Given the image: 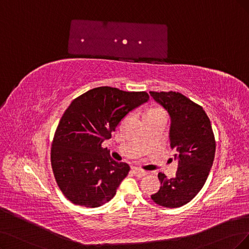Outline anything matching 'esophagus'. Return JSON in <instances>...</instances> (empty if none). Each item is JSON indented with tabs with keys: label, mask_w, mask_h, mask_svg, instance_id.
Returning <instances> with one entry per match:
<instances>
[{
	"label": "esophagus",
	"mask_w": 249,
	"mask_h": 249,
	"mask_svg": "<svg viewBox=\"0 0 249 249\" xmlns=\"http://www.w3.org/2000/svg\"><path fill=\"white\" fill-rule=\"evenodd\" d=\"M132 171H133V173H134V176L139 177V178H142V177L146 176V172L143 171V170H142V169H140V168H133Z\"/></svg>",
	"instance_id": "esophagus-1"
}]
</instances>
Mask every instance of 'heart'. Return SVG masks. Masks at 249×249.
Returning a JSON list of instances; mask_svg holds the SVG:
<instances>
[{
    "mask_svg": "<svg viewBox=\"0 0 249 249\" xmlns=\"http://www.w3.org/2000/svg\"><path fill=\"white\" fill-rule=\"evenodd\" d=\"M148 114H165V112L161 108H154V109L150 110ZM165 115H166V114H165Z\"/></svg>",
    "mask_w": 249,
    "mask_h": 249,
    "instance_id": "obj_1",
    "label": "heart"
}]
</instances>
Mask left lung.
<instances>
[{
	"instance_id": "8db88e82",
	"label": "left lung",
	"mask_w": 249,
	"mask_h": 249,
	"mask_svg": "<svg viewBox=\"0 0 249 249\" xmlns=\"http://www.w3.org/2000/svg\"><path fill=\"white\" fill-rule=\"evenodd\" d=\"M150 94L170 116V146L177 151L174 159L178 162L176 178L158 174L161 187L151 198L164 207H180L203 188L213 166L215 154L213 127L203 107L179 92L150 91Z\"/></svg>"
}]
</instances>
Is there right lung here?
Here are the masks:
<instances>
[{
    "label": "right lung",
    "mask_w": 249,
    "mask_h": 249,
    "mask_svg": "<svg viewBox=\"0 0 249 249\" xmlns=\"http://www.w3.org/2000/svg\"><path fill=\"white\" fill-rule=\"evenodd\" d=\"M148 100L143 91L104 86L71 101L54 134L51 165L59 189L73 204L98 207L116 195L130 167L110 158L101 143L127 114Z\"/></svg>",
    "instance_id": "add662e5"
}]
</instances>
